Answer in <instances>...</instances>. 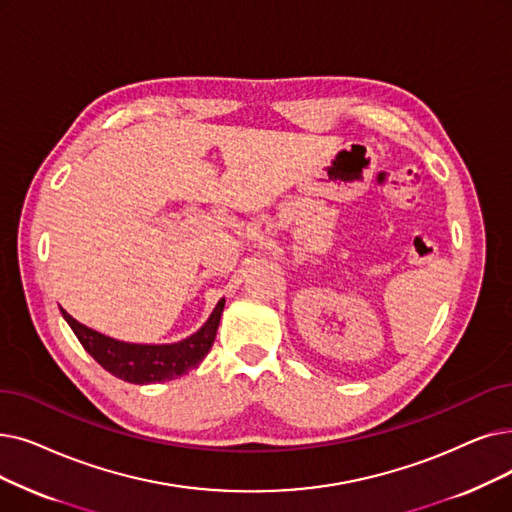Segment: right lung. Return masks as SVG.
<instances>
[{
  "label": "right lung",
  "instance_id": "1",
  "mask_svg": "<svg viewBox=\"0 0 512 512\" xmlns=\"http://www.w3.org/2000/svg\"><path fill=\"white\" fill-rule=\"evenodd\" d=\"M226 299H221L209 320L198 328L194 335L167 345H142V343H125L113 337H106L98 330H92L77 322L73 316L66 314L60 307L62 318L69 322L75 337L83 345V349L92 358L117 379L133 383V385H148V383H163L177 379L188 370L196 368L205 360L209 353L217 326L224 311Z\"/></svg>",
  "mask_w": 512,
  "mask_h": 512
}]
</instances>
